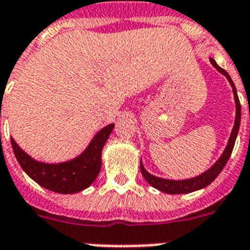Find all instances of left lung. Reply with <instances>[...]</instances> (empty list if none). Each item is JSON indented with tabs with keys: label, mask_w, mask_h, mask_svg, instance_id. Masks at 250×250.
Returning <instances> with one entry per match:
<instances>
[{
	"label": "left lung",
	"mask_w": 250,
	"mask_h": 250,
	"mask_svg": "<svg viewBox=\"0 0 250 250\" xmlns=\"http://www.w3.org/2000/svg\"><path fill=\"white\" fill-rule=\"evenodd\" d=\"M212 66L215 67L216 70L220 71L222 74H224L228 78L229 83H231L232 88H233V95H235V102H236V120H235V126L232 129L231 137H229V141H228V145L224 150L223 155L220 156V159L216 162L214 166H212L208 171H206L205 173H202L198 177H194V179L189 180H181V181H173V180H166L160 179V177H156V176L150 175L148 172L145 169V167L142 166V162H141V172H142L143 177L146 179V181L151 187L159 189L160 191H164V193H168V194H183V193H190V191L198 190V189H202V188L208 187L214 181V180L218 177L222 169L224 168V166L227 164L228 159L232 154V150H233V146H235L236 137H237V133H239L240 127V120H241V105H240L239 96H237V92H236V87L232 82L231 77L228 75V73L224 69H222L220 66L216 65V62L212 59H210Z\"/></svg>",
	"instance_id": "1"
}]
</instances>
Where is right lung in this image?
<instances>
[{
    "label": "right lung",
    "mask_w": 250,
    "mask_h": 250,
    "mask_svg": "<svg viewBox=\"0 0 250 250\" xmlns=\"http://www.w3.org/2000/svg\"><path fill=\"white\" fill-rule=\"evenodd\" d=\"M113 126L115 125L111 124L102 129L95 135L82 155L65 163H40L27 155L14 139H11V146L23 171L40 187L61 194H71L88 188L98 177L102 168V150L113 130Z\"/></svg>",
    "instance_id": "add662e5"
}]
</instances>
